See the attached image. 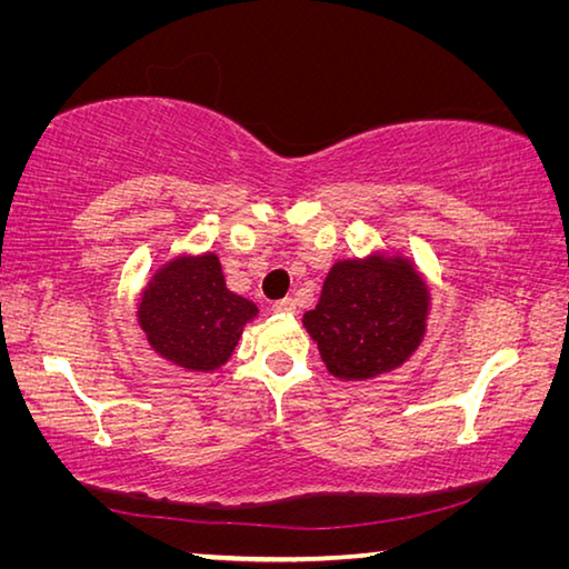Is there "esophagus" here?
Wrapping results in <instances>:
<instances>
[{
  "instance_id": "34e87169",
  "label": "esophagus",
  "mask_w": 569,
  "mask_h": 569,
  "mask_svg": "<svg viewBox=\"0 0 569 569\" xmlns=\"http://www.w3.org/2000/svg\"><path fill=\"white\" fill-rule=\"evenodd\" d=\"M273 311H276V313H293V311H296L293 298H281V301H276V303H273Z\"/></svg>"
}]
</instances>
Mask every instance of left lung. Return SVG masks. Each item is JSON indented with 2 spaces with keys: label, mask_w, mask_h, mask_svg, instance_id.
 <instances>
[{
  "label": "left lung",
  "mask_w": 569,
  "mask_h": 569,
  "mask_svg": "<svg viewBox=\"0 0 569 569\" xmlns=\"http://www.w3.org/2000/svg\"><path fill=\"white\" fill-rule=\"evenodd\" d=\"M429 296L407 261L336 263L303 326L333 377L363 381L401 366L427 329Z\"/></svg>",
  "instance_id": "left-lung-1"
}]
</instances>
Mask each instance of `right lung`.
I'll return each instance as SVG.
<instances>
[{"mask_svg":"<svg viewBox=\"0 0 569 569\" xmlns=\"http://www.w3.org/2000/svg\"><path fill=\"white\" fill-rule=\"evenodd\" d=\"M258 308L230 293L216 256L178 258L160 268L140 301V329L162 359L188 371L228 361Z\"/></svg>","mask_w":569,"mask_h":569,"instance_id":"1","label":"right lung"}]
</instances>
